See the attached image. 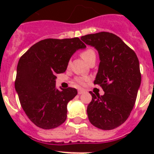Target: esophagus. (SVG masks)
<instances>
[{
  "mask_svg": "<svg viewBox=\"0 0 154 154\" xmlns=\"http://www.w3.org/2000/svg\"><path fill=\"white\" fill-rule=\"evenodd\" d=\"M85 92V90L83 89H78V94H84Z\"/></svg>",
  "mask_w": 154,
  "mask_h": 154,
  "instance_id": "obj_1",
  "label": "esophagus"
}]
</instances>
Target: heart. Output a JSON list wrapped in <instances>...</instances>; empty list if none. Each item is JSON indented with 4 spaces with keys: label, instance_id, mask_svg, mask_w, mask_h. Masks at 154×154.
Segmentation results:
<instances>
[{
    "label": "heart",
    "instance_id": "obj_1",
    "mask_svg": "<svg viewBox=\"0 0 154 154\" xmlns=\"http://www.w3.org/2000/svg\"><path fill=\"white\" fill-rule=\"evenodd\" d=\"M81 57L83 58V60L85 61L88 62L91 58L96 57V53L94 51V49H87L84 51H82L81 53ZM76 81H77V83H79L80 85H85L86 83L89 79L86 78V77H77L76 78Z\"/></svg>",
    "mask_w": 154,
    "mask_h": 154
}]
</instances>
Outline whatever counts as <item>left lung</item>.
Returning <instances> with one entry per match:
<instances>
[{
	"instance_id": "8db88e82",
	"label": "left lung",
	"mask_w": 154,
	"mask_h": 154,
	"mask_svg": "<svg viewBox=\"0 0 154 154\" xmlns=\"http://www.w3.org/2000/svg\"><path fill=\"white\" fill-rule=\"evenodd\" d=\"M86 45L94 46L100 57L94 85L105 94H93L87 107L90 123L104 130L116 129L130 115L141 85L138 58L135 52L117 35L108 32L82 36Z\"/></svg>"
}]
</instances>
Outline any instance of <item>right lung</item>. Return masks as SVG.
Listing matches in <instances>:
<instances>
[{"mask_svg":"<svg viewBox=\"0 0 154 154\" xmlns=\"http://www.w3.org/2000/svg\"><path fill=\"white\" fill-rule=\"evenodd\" d=\"M85 45L78 38L40 41L18 61L15 89L21 107L29 120L39 128L51 129L67 117V104L77 90L56 88V74L64 72L70 57Z\"/></svg>","mask_w":154,"mask_h":154,"instance_id":"obj_1","label":"right lung"}]
</instances>
